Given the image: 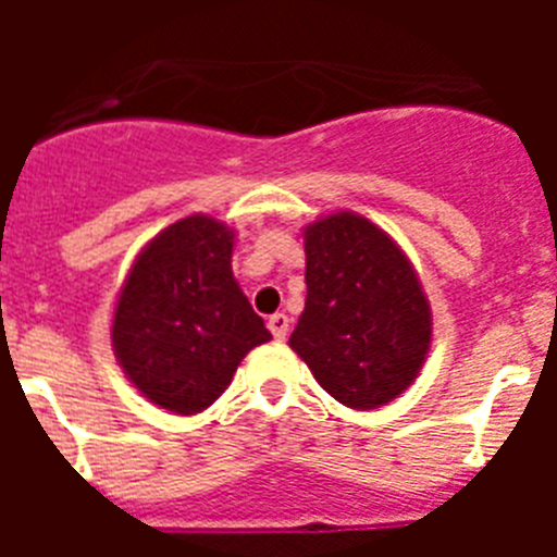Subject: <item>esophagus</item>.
<instances>
[{"mask_svg":"<svg viewBox=\"0 0 557 557\" xmlns=\"http://www.w3.org/2000/svg\"><path fill=\"white\" fill-rule=\"evenodd\" d=\"M270 332H273V337L278 339V343H284L287 339V332H289V318L284 312H275L270 314V321H268Z\"/></svg>","mask_w":557,"mask_h":557,"instance_id":"34e87169","label":"esophagus"}]
</instances>
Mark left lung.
Listing matches in <instances>:
<instances>
[{
	"label": "left lung",
	"mask_w": 557,
	"mask_h": 557,
	"mask_svg": "<svg viewBox=\"0 0 557 557\" xmlns=\"http://www.w3.org/2000/svg\"><path fill=\"white\" fill-rule=\"evenodd\" d=\"M307 304L289 346L323 391L354 410H376L424 366L432 312L418 275L371 220L337 211L304 231Z\"/></svg>",
	"instance_id": "1"
}]
</instances>
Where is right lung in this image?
<instances>
[{
  "mask_svg": "<svg viewBox=\"0 0 557 557\" xmlns=\"http://www.w3.org/2000/svg\"><path fill=\"white\" fill-rule=\"evenodd\" d=\"M234 231L206 214L172 223L136 256L113 312L122 371L152 405L195 416L273 334L231 273Z\"/></svg>",
  "mask_w": 557,
  "mask_h": 557,
  "instance_id": "obj_1",
  "label": "right lung"
}]
</instances>
